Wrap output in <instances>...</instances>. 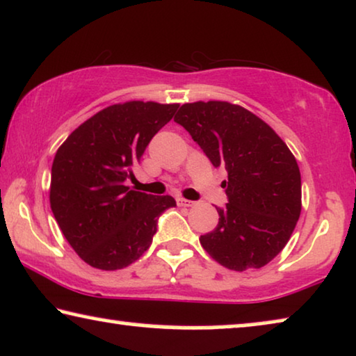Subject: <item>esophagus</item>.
Instances as JSON below:
<instances>
[{
  "mask_svg": "<svg viewBox=\"0 0 356 356\" xmlns=\"http://www.w3.org/2000/svg\"><path fill=\"white\" fill-rule=\"evenodd\" d=\"M178 206L193 207V206H196V202H194V201H188V199H183V197H178Z\"/></svg>",
  "mask_w": 356,
  "mask_h": 356,
  "instance_id": "1",
  "label": "esophagus"
}]
</instances>
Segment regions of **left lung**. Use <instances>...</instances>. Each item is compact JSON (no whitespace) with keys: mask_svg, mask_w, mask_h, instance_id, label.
<instances>
[{"mask_svg":"<svg viewBox=\"0 0 356 356\" xmlns=\"http://www.w3.org/2000/svg\"><path fill=\"white\" fill-rule=\"evenodd\" d=\"M175 121L191 134L216 168L228 202L216 207L218 223L201 235L204 250L232 270L261 269L289 243L301 212L298 163L275 131L228 102H194Z\"/></svg>","mask_w":356,"mask_h":356,"instance_id":"left-lung-1","label":"left lung"}]
</instances>
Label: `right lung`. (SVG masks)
Wrapping results in <instances>:
<instances>
[{"instance_id":"right-lung-1","label":"right lung","mask_w":356,"mask_h":356,"mask_svg":"<svg viewBox=\"0 0 356 356\" xmlns=\"http://www.w3.org/2000/svg\"><path fill=\"white\" fill-rule=\"evenodd\" d=\"M178 104L126 102L106 106L72 131L51 165L50 204L79 257L102 270L129 266L149 250L172 196L134 191L133 165Z\"/></svg>"}]
</instances>
